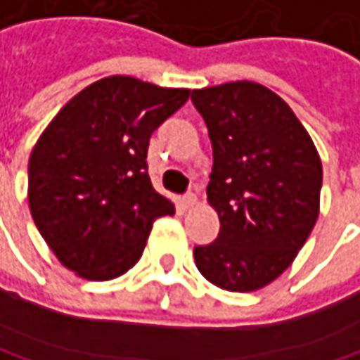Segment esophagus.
I'll list each match as a JSON object with an SVG mask.
<instances>
[{"mask_svg":"<svg viewBox=\"0 0 360 360\" xmlns=\"http://www.w3.org/2000/svg\"><path fill=\"white\" fill-rule=\"evenodd\" d=\"M181 204H183V208H193L198 204V195L195 193H185L181 198Z\"/></svg>","mask_w":360,"mask_h":360,"instance_id":"esophagus-1","label":"esophagus"}]
</instances>
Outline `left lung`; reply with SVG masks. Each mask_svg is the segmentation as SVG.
<instances>
[{"label":"left lung","mask_w":360,"mask_h":360,"mask_svg":"<svg viewBox=\"0 0 360 360\" xmlns=\"http://www.w3.org/2000/svg\"><path fill=\"white\" fill-rule=\"evenodd\" d=\"M212 142L208 202L220 233L193 247L212 284L249 292L276 280L319 214L321 160L290 107L270 88L229 82L191 92Z\"/></svg>","instance_id":"1"}]
</instances>
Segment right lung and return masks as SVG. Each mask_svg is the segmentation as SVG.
<instances>
[{
	"mask_svg": "<svg viewBox=\"0 0 360 360\" xmlns=\"http://www.w3.org/2000/svg\"><path fill=\"white\" fill-rule=\"evenodd\" d=\"M187 88L129 76L86 86L53 117L28 160V206L57 259L86 280L138 264L152 224L175 214L148 175L154 129L187 103Z\"/></svg>",
	"mask_w": 360,
	"mask_h": 360,
	"instance_id": "add662e5",
	"label": "right lung"
}]
</instances>
